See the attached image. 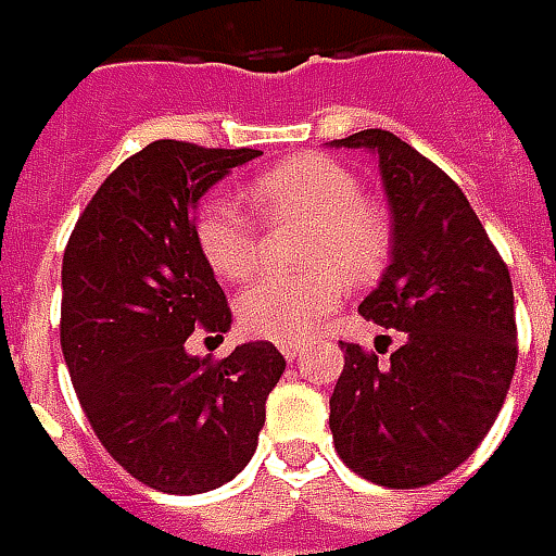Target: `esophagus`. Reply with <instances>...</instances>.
<instances>
[{
  "label": "esophagus",
  "instance_id": "1",
  "mask_svg": "<svg viewBox=\"0 0 556 556\" xmlns=\"http://www.w3.org/2000/svg\"><path fill=\"white\" fill-rule=\"evenodd\" d=\"M281 355H285L288 362H296V358H300V346H296V343H281Z\"/></svg>",
  "mask_w": 556,
  "mask_h": 556
}]
</instances>
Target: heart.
Instances as JSON below:
<instances>
[{
  "mask_svg": "<svg viewBox=\"0 0 556 556\" xmlns=\"http://www.w3.org/2000/svg\"><path fill=\"white\" fill-rule=\"evenodd\" d=\"M244 198L266 223H306L293 278H260L241 293L238 318L247 331L275 343L306 340L346 285H365L383 266L390 228L362 201L353 169L325 154H300L260 173ZM198 250L225 281H247L260 268V228L253 216L223 194L201 203L194 216Z\"/></svg>",
  "mask_w": 556,
  "mask_h": 556,
  "instance_id": "obj_1",
  "label": "heart"
}]
</instances>
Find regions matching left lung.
Here are the masks:
<instances>
[{"instance_id":"1","label":"left lung","mask_w":556,"mask_h":556,"mask_svg":"<svg viewBox=\"0 0 556 556\" xmlns=\"http://www.w3.org/2000/svg\"><path fill=\"white\" fill-rule=\"evenodd\" d=\"M337 148H371L393 210V260L358 312L405 343L377 353L343 343L331 395L333 448L387 489L448 477L502 412L517 365L514 285L480 216L437 163L387 129Z\"/></svg>"}]
</instances>
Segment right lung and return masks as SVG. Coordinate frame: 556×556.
<instances>
[{
  "label": "right lung",
  "mask_w": 556,
  "mask_h": 556,
  "mask_svg": "<svg viewBox=\"0 0 556 556\" xmlns=\"http://www.w3.org/2000/svg\"><path fill=\"white\" fill-rule=\"evenodd\" d=\"M253 157V148L151 141L101 182L64 250L61 350L76 399L111 458L169 495H201L244 470L285 374L268 340L225 358L185 353L194 328H231L194 206Z\"/></svg>",
  "instance_id": "obj_1"
}]
</instances>
